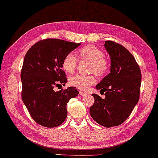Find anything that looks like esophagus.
<instances>
[{
    "mask_svg": "<svg viewBox=\"0 0 158 158\" xmlns=\"http://www.w3.org/2000/svg\"><path fill=\"white\" fill-rule=\"evenodd\" d=\"M79 94H80V95L81 96H85V95H87V93L86 92H84V91H83V90H81L79 92Z\"/></svg>",
    "mask_w": 158,
    "mask_h": 158,
    "instance_id": "34e87169",
    "label": "esophagus"
}]
</instances>
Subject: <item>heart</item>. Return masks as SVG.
<instances>
[{
    "instance_id": "obj_1",
    "label": "heart",
    "mask_w": 158,
    "mask_h": 158,
    "mask_svg": "<svg viewBox=\"0 0 158 158\" xmlns=\"http://www.w3.org/2000/svg\"><path fill=\"white\" fill-rule=\"evenodd\" d=\"M79 58L82 60L90 61V71L98 76H103L108 71L109 62L105 58L104 52L100 48L94 45H87L82 47L77 51ZM77 65V58L74 53H68L64 56L62 61V68L69 74L74 72ZM96 79L94 75H82L75 74L69 78V84L73 87H76L81 90H86L95 84Z\"/></svg>"
}]
</instances>
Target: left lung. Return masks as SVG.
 Returning <instances> with one entry per match:
<instances>
[{"mask_svg": "<svg viewBox=\"0 0 158 158\" xmlns=\"http://www.w3.org/2000/svg\"><path fill=\"white\" fill-rule=\"evenodd\" d=\"M104 46L110 55V73L96 88L100 90L105 98L92 94L94 103L90 113L100 126L110 128L123 124L139 102L141 74L139 65L127 48L110 40L105 42Z\"/></svg>", "mask_w": 158, "mask_h": 158, "instance_id": "left-lung-1", "label": "left lung"}]
</instances>
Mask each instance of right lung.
<instances>
[{
	"label": "right lung",
	"instance_id": "right-lung-1",
	"mask_svg": "<svg viewBox=\"0 0 158 158\" xmlns=\"http://www.w3.org/2000/svg\"><path fill=\"white\" fill-rule=\"evenodd\" d=\"M80 45L46 39L34 44L24 57L21 97L31 117L40 126L54 128L62 124L68 115L67 103L78 95L74 87L58 91L54 87L67 83L62 61Z\"/></svg>",
	"mask_w": 158,
	"mask_h": 158
}]
</instances>
